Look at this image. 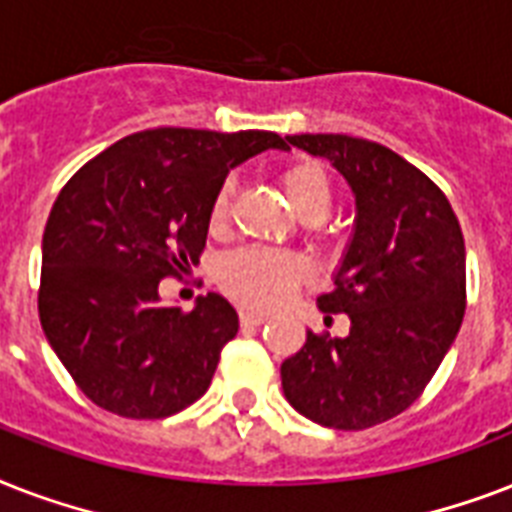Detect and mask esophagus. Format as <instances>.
<instances>
[{
    "label": "esophagus",
    "instance_id": "esophagus-1",
    "mask_svg": "<svg viewBox=\"0 0 512 512\" xmlns=\"http://www.w3.org/2000/svg\"><path fill=\"white\" fill-rule=\"evenodd\" d=\"M239 321H241V327H260V324H265V321H268V316H265V313L249 311V308H241Z\"/></svg>",
    "mask_w": 512,
    "mask_h": 512
}]
</instances>
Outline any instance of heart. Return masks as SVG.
I'll list each match as a JSON object with an SVG mask.
<instances>
[{
  "label": "heart",
  "instance_id": "b5f03b06",
  "mask_svg": "<svg viewBox=\"0 0 512 512\" xmlns=\"http://www.w3.org/2000/svg\"><path fill=\"white\" fill-rule=\"evenodd\" d=\"M281 185L305 220H319L332 207V180L316 159H295L281 170ZM233 183L225 180L209 204V228L223 231L231 217ZM311 271L295 252L268 247L233 249L217 265V281L228 297L247 308H276L303 287Z\"/></svg>",
  "mask_w": 512,
  "mask_h": 512
}]
</instances>
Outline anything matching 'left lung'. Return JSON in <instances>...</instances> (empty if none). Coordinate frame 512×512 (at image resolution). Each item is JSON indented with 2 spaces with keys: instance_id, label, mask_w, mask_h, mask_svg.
I'll return each instance as SVG.
<instances>
[{
  "instance_id": "left-lung-1",
  "label": "left lung",
  "mask_w": 512,
  "mask_h": 512,
  "mask_svg": "<svg viewBox=\"0 0 512 512\" xmlns=\"http://www.w3.org/2000/svg\"><path fill=\"white\" fill-rule=\"evenodd\" d=\"M335 164L356 193V233L316 303L348 313L350 335L311 332L281 364L297 412L324 428L366 430L417 401L465 316V239L452 204L396 151L350 135H289Z\"/></svg>"
}]
</instances>
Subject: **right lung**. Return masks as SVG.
I'll return each mask as SVG.
<instances>
[{
	"instance_id": "obj_1",
	"label": "right lung",
	"mask_w": 512,
	"mask_h": 512,
	"mask_svg": "<svg viewBox=\"0 0 512 512\" xmlns=\"http://www.w3.org/2000/svg\"><path fill=\"white\" fill-rule=\"evenodd\" d=\"M276 132L159 127L127 135L76 172L44 225L39 321L76 388L130 420H162L207 393L239 332L225 297L159 305V281L199 263L209 204L231 167Z\"/></svg>"
}]
</instances>
